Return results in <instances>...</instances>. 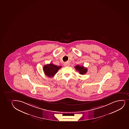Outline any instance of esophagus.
<instances>
[{
  "label": "esophagus",
  "mask_w": 129,
  "mask_h": 129,
  "mask_svg": "<svg viewBox=\"0 0 129 129\" xmlns=\"http://www.w3.org/2000/svg\"><path fill=\"white\" fill-rule=\"evenodd\" d=\"M64 66L66 67H69V66H70V63H69V62H66L64 64Z\"/></svg>",
  "instance_id": "esophagus-1"
}]
</instances>
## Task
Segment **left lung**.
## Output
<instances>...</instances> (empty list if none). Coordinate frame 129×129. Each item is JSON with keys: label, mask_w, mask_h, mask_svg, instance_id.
I'll return each instance as SVG.
<instances>
[{"label": "left lung", "mask_w": 129, "mask_h": 129, "mask_svg": "<svg viewBox=\"0 0 129 129\" xmlns=\"http://www.w3.org/2000/svg\"><path fill=\"white\" fill-rule=\"evenodd\" d=\"M75 68L77 71L79 72L80 74L81 75H84L87 72V68H85L83 66H80L77 65L76 66H75Z\"/></svg>", "instance_id": "obj_1"}]
</instances>
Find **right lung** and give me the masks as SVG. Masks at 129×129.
I'll list each match as a JSON object with an SVG mask.
<instances>
[{
  "instance_id": "right-lung-1",
  "label": "right lung",
  "mask_w": 129,
  "mask_h": 129,
  "mask_svg": "<svg viewBox=\"0 0 129 129\" xmlns=\"http://www.w3.org/2000/svg\"><path fill=\"white\" fill-rule=\"evenodd\" d=\"M61 67L57 66L52 63L47 64L43 67V71L45 75L49 77H53L57 73L58 70Z\"/></svg>"
}]
</instances>
